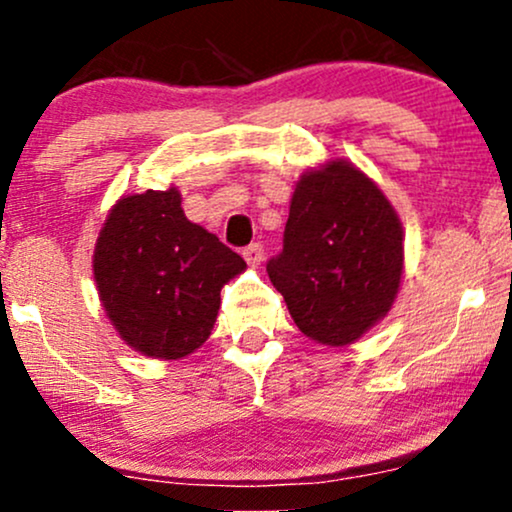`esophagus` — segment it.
I'll return each mask as SVG.
<instances>
[{"label": "esophagus", "mask_w": 512, "mask_h": 512, "mask_svg": "<svg viewBox=\"0 0 512 512\" xmlns=\"http://www.w3.org/2000/svg\"><path fill=\"white\" fill-rule=\"evenodd\" d=\"M243 257H245V262L250 264V267H260L262 260H264V248L260 243H252L243 250Z\"/></svg>", "instance_id": "esophagus-1"}]
</instances>
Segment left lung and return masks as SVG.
Instances as JSON below:
<instances>
[{
  "label": "left lung",
  "mask_w": 512,
  "mask_h": 512,
  "mask_svg": "<svg viewBox=\"0 0 512 512\" xmlns=\"http://www.w3.org/2000/svg\"><path fill=\"white\" fill-rule=\"evenodd\" d=\"M267 272L305 337L354 344L395 305L402 221L375 180L346 158H330L298 178L284 250Z\"/></svg>",
  "instance_id": "1"
}]
</instances>
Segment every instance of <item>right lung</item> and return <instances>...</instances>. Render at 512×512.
Masks as SVG:
<instances>
[{"instance_id": "right-lung-1", "label": "right lung", "mask_w": 512, "mask_h": 512, "mask_svg": "<svg viewBox=\"0 0 512 512\" xmlns=\"http://www.w3.org/2000/svg\"><path fill=\"white\" fill-rule=\"evenodd\" d=\"M243 257L182 211L178 187L122 195L93 250V279L110 325L129 349L161 361L190 356L209 339L221 289Z\"/></svg>"}]
</instances>
